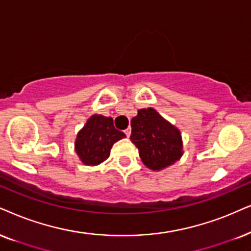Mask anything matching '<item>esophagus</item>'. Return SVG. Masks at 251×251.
Instances as JSON below:
<instances>
[{"instance_id":"34e87169","label":"esophagus","mask_w":251,"mask_h":251,"mask_svg":"<svg viewBox=\"0 0 251 251\" xmlns=\"http://www.w3.org/2000/svg\"><path fill=\"white\" fill-rule=\"evenodd\" d=\"M124 132H125V134H126V135L129 136V135H131V127H127V128H126L125 131H124Z\"/></svg>"}]
</instances>
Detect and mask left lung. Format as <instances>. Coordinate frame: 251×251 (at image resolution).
<instances>
[{"label":"left lung","instance_id":"1","mask_svg":"<svg viewBox=\"0 0 251 251\" xmlns=\"http://www.w3.org/2000/svg\"><path fill=\"white\" fill-rule=\"evenodd\" d=\"M131 140L139 149L142 162L151 170L171 166L182 156V138L175 126L164 120L156 110H138L131 122Z\"/></svg>","mask_w":251,"mask_h":251}]
</instances>
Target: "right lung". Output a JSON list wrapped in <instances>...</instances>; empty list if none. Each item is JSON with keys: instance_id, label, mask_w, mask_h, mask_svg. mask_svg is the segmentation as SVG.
<instances>
[{"instance_id": "right-lung-1", "label": "right lung", "mask_w": 251, "mask_h": 251, "mask_svg": "<svg viewBox=\"0 0 251 251\" xmlns=\"http://www.w3.org/2000/svg\"><path fill=\"white\" fill-rule=\"evenodd\" d=\"M125 136L122 131L115 127L111 117L94 115L78 132L75 151L84 164L97 166L110 156L113 144Z\"/></svg>"}]
</instances>
